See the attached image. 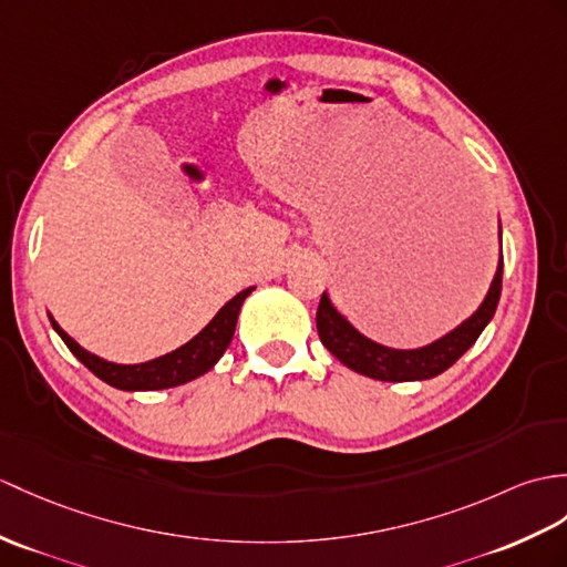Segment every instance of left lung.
I'll use <instances>...</instances> for the list:
<instances>
[{"instance_id": "8db88e82", "label": "left lung", "mask_w": 567, "mask_h": 567, "mask_svg": "<svg viewBox=\"0 0 567 567\" xmlns=\"http://www.w3.org/2000/svg\"><path fill=\"white\" fill-rule=\"evenodd\" d=\"M499 248H503V239H499ZM499 289H503V256H499L495 278L491 282L488 295L483 299V305L473 311L462 326H456L454 331L442 336L440 340H434V343L425 348L415 350L386 348L362 336L343 313H338V309L331 305V299H328L326 292L321 295L319 309H316V328H319V338L328 348V352H333L352 372L379 381H423L450 370V367L476 343L483 328L488 326L495 316Z\"/></svg>"}]
</instances>
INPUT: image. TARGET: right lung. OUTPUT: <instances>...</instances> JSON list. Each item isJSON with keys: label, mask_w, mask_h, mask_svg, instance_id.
<instances>
[{"label": "right lung", "mask_w": 567, "mask_h": 567, "mask_svg": "<svg viewBox=\"0 0 567 567\" xmlns=\"http://www.w3.org/2000/svg\"><path fill=\"white\" fill-rule=\"evenodd\" d=\"M251 292L254 287H248L234 299H229L227 305L217 311L215 319L209 321L193 340H188L186 346H181L178 350L168 354H162V358L140 362V364H115L99 358V354H91L89 350L79 346L76 340H72L68 333H64L50 313L48 316H50L52 328H55L58 336L64 340V346L72 350L74 358L82 362L89 372H94L101 381H105V384L123 391H156V389L181 386L186 384V381H193L213 370L217 360L224 354V350L229 348L241 305Z\"/></svg>", "instance_id": "add662e5"}]
</instances>
